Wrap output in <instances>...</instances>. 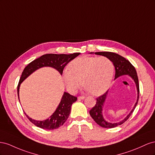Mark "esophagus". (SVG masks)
<instances>
[{"instance_id": "obj_1", "label": "esophagus", "mask_w": 155, "mask_h": 155, "mask_svg": "<svg viewBox=\"0 0 155 155\" xmlns=\"http://www.w3.org/2000/svg\"><path fill=\"white\" fill-rule=\"evenodd\" d=\"M84 98H85V96H79V97H78V99H84Z\"/></svg>"}]
</instances>
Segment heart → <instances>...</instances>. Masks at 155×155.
Here are the masks:
<instances>
[{
  "instance_id": "1",
  "label": "heart",
  "mask_w": 155,
  "mask_h": 155,
  "mask_svg": "<svg viewBox=\"0 0 155 155\" xmlns=\"http://www.w3.org/2000/svg\"><path fill=\"white\" fill-rule=\"evenodd\" d=\"M68 68L63 71L62 77L71 94H75L82 82L86 91L102 95L111 84L114 72L112 61L105 56L79 57L71 61Z\"/></svg>"
}]
</instances>
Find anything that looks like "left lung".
Wrapping results in <instances>:
<instances>
[{
    "mask_svg": "<svg viewBox=\"0 0 155 155\" xmlns=\"http://www.w3.org/2000/svg\"><path fill=\"white\" fill-rule=\"evenodd\" d=\"M97 55L104 56L107 57L110 60L112 61V63L116 69V73H115V79L123 76V75L128 74L130 76L132 79H133L136 86L137 87V91H138V97H137V101L134 106L133 108L131 110V112L122 121L118 123H110L105 120L103 116V108L104 107V103L107 96L108 95V91L104 94L103 95H101L100 97L97 98V102L95 105L93 107L90 111V114L91 117L94 119V120L101 127L104 128H114L119 125H121L123 123H125L128 119L130 116V115L134 112V110L136 107L137 104L138 102L139 99V82L138 75L135 68L131 64V63L129 60L125 59L124 57H123L120 55H119L116 53L112 52H97L95 53Z\"/></svg>",
    "mask_w": 155,
    "mask_h": 155,
    "instance_id": "obj_1",
    "label": "left lung"
}]
</instances>
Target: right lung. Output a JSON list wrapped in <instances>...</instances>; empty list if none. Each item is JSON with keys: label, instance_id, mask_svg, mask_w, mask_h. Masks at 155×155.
I'll use <instances>...</instances> for the list:
<instances>
[{"label": "right lung", "instance_id": "add662e5", "mask_svg": "<svg viewBox=\"0 0 155 155\" xmlns=\"http://www.w3.org/2000/svg\"><path fill=\"white\" fill-rule=\"evenodd\" d=\"M80 54V52H76L70 54H47L30 62L24 69L20 78L18 86H17L18 98H19V92L21 84L35 71L43 67H51L58 71V72L62 74L65 66ZM77 100V97L70 95L67 92H64L62 98H61L60 103L55 112L49 118L43 121L34 120V119L29 117L25 113V114L26 115V117L28 118L30 122H32L36 126L43 129L54 130L64 125V123L69 117L72 104Z\"/></svg>", "mask_w": 155, "mask_h": 155}]
</instances>
